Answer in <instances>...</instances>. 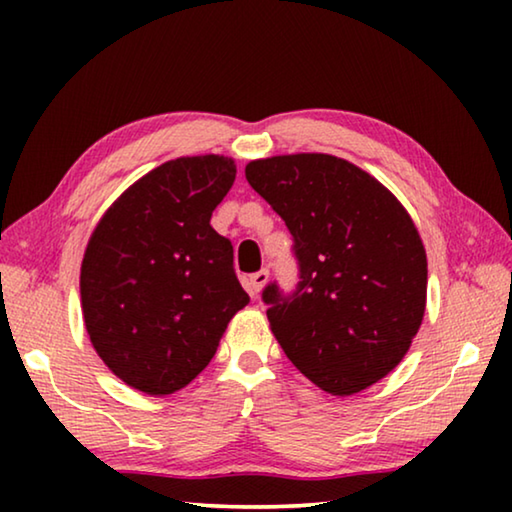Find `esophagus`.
Instances as JSON below:
<instances>
[{
  "label": "esophagus",
  "instance_id": "1",
  "mask_svg": "<svg viewBox=\"0 0 512 512\" xmlns=\"http://www.w3.org/2000/svg\"><path fill=\"white\" fill-rule=\"evenodd\" d=\"M266 282H268V271H266V268H262V271H257V273L250 275V280H248L250 293H253V296H257V293L264 289Z\"/></svg>",
  "mask_w": 512,
  "mask_h": 512
}]
</instances>
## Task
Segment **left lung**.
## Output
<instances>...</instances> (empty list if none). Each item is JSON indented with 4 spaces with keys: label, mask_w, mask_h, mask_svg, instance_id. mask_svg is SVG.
<instances>
[{
    "label": "left lung",
    "mask_w": 512,
    "mask_h": 512,
    "mask_svg": "<svg viewBox=\"0 0 512 512\" xmlns=\"http://www.w3.org/2000/svg\"><path fill=\"white\" fill-rule=\"evenodd\" d=\"M250 187L282 216L300 282L262 291L284 354L332 395H354L409 352L427 305V255L402 203L352 162L275 155L246 167Z\"/></svg>",
    "instance_id": "obj_1"
}]
</instances>
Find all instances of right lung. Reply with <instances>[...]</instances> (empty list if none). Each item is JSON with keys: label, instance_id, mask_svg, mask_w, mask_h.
I'll return each instance as SVG.
<instances>
[{"label": "right lung", "instance_id": "right-lung-1", "mask_svg": "<svg viewBox=\"0 0 512 512\" xmlns=\"http://www.w3.org/2000/svg\"><path fill=\"white\" fill-rule=\"evenodd\" d=\"M235 176L223 155L164 162L112 203L85 248V329L103 363L146 395L185 388L248 305L230 239L210 225Z\"/></svg>", "mask_w": 512, "mask_h": 512}]
</instances>
